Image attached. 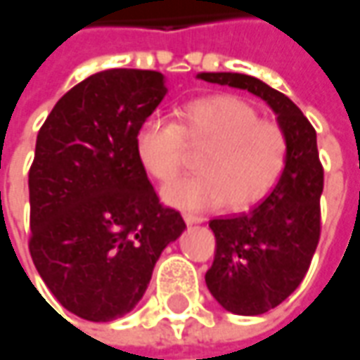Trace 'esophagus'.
Here are the masks:
<instances>
[{
    "mask_svg": "<svg viewBox=\"0 0 360 360\" xmlns=\"http://www.w3.org/2000/svg\"><path fill=\"white\" fill-rule=\"evenodd\" d=\"M183 219H185V223H187V225H193V223H201V221H203L201 217H195V215H191V213H185V215H183Z\"/></svg>",
    "mask_w": 360,
    "mask_h": 360,
    "instance_id": "esophagus-1",
    "label": "esophagus"
}]
</instances>
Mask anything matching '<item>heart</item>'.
Segmentation results:
<instances>
[{
    "instance_id": "b5f03b06",
    "label": "heart",
    "mask_w": 360,
    "mask_h": 360,
    "mask_svg": "<svg viewBox=\"0 0 360 360\" xmlns=\"http://www.w3.org/2000/svg\"><path fill=\"white\" fill-rule=\"evenodd\" d=\"M191 151H201L197 175L173 181L165 201L185 211L225 203L241 213L263 201L287 163V133L277 121L235 95L199 97L179 109L177 123L145 119L135 135V153L149 177L175 179Z\"/></svg>"
}]
</instances>
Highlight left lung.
<instances>
[{"label": "left lung", "mask_w": 360, "mask_h": 360, "mask_svg": "<svg viewBox=\"0 0 360 360\" xmlns=\"http://www.w3.org/2000/svg\"><path fill=\"white\" fill-rule=\"evenodd\" d=\"M209 83L247 89L265 99L287 133V163L277 187L249 213L213 219L215 259L205 281L235 315H263L304 279L321 237L325 171L316 131L287 95L243 73H199Z\"/></svg>", "instance_id": "8db88e82"}]
</instances>
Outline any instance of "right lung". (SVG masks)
<instances>
[{
  "instance_id": "obj_1",
  "label": "right lung",
  "mask_w": 360,
  "mask_h": 360,
  "mask_svg": "<svg viewBox=\"0 0 360 360\" xmlns=\"http://www.w3.org/2000/svg\"><path fill=\"white\" fill-rule=\"evenodd\" d=\"M165 94L159 71H99L69 89L37 133L30 253L49 291L81 319L129 313L185 229L135 153L139 125Z\"/></svg>"
}]
</instances>
